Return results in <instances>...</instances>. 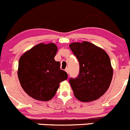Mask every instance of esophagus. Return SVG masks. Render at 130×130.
<instances>
[{
  "mask_svg": "<svg viewBox=\"0 0 130 130\" xmlns=\"http://www.w3.org/2000/svg\"><path fill=\"white\" fill-rule=\"evenodd\" d=\"M65 71H66V72L68 74L69 73V70H68V68H66V70H65Z\"/></svg>",
  "mask_w": 130,
  "mask_h": 130,
  "instance_id": "obj_1",
  "label": "esophagus"
}]
</instances>
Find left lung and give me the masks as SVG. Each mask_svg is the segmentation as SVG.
Segmentation results:
<instances>
[{"instance_id":"8db88e82","label":"left lung","mask_w":130,"mask_h":130,"mask_svg":"<svg viewBox=\"0 0 130 130\" xmlns=\"http://www.w3.org/2000/svg\"><path fill=\"white\" fill-rule=\"evenodd\" d=\"M70 48L80 65L77 77L69 80L74 95L82 102L98 100L108 90L112 81L113 69L109 56L87 41L71 43Z\"/></svg>"}]
</instances>
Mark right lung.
<instances>
[{
  "label": "right lung",
  "mask_w": 130,
  "mask_h": 130,
  "mask_svg": "<svg viewBox=\"0 0 130 130\" xmlns=\"http://www.w3.org/2000/svg\"><path fill=\"white\" fill-rule=\"evenodd\" d=\"M57 47L54 43H40L20 58L18 76L22 89L32 98L49 101L56 93L59 83L68 79L66 71L54 57Z\"/></svg>",
  "instance_id": "add662e5"
}]
</instances>
